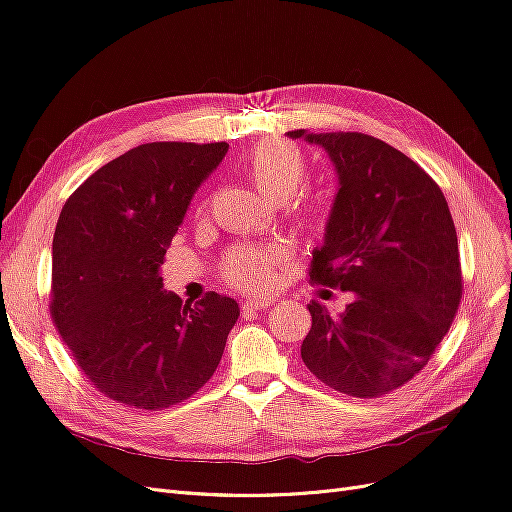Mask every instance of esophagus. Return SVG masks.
<instances>
[{
	"label": "esophagus",
	"mask_w": 512,
	"mask_h": 512,
	"mask_svg": "<svg viewBox=\"0 0 512 512\" xmlns=\"http://www.w3.org/2000/svg\"><path fill=\"white\" fill-rule=\"evenodd\" d=\"M271 305H273L271 299H245L241 303V309L243 312H262V309H267Z\"/></svg>",
	"instance_id": "1"
}]
</instances>
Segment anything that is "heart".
I'll use <instances>...</instances> for the list:
<instances>
[{
  "label": "heart",
  "instance_id": "heart-1",
  "mask_svg": "<svg viewBox=\"0 0 512 512\" xmlns=\"http://www.w3.org/2000/svg\"><path fill=\"white\" fill-rule=\"evenodd\" d=\"M241 168L273 200L292 196L307 179L303 151L284 141L258 143L250 153H245ZM294 215L309 228H322L327 222V207L320 200H307L294 207ZM286 260L288 250L284 245H237L224 256L220 273L226 284L239 290L267 292L277 284V273Z\"/></svg>",
  "mask_w": 512,
  "mask_h": 512
}]
</instances>
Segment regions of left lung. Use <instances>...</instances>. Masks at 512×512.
Returning <instances> with one entry per match:
<instances>
[{
  "instance_id": "obj_1",
  "label": "left lung",
  "mask_w": 512,
  "mask_h": 512,
  "mask_svg": "<svg viewBox=\"0 0 512 512\" xmlns=\"http://www.w3.org/2000/svg\"><path fill=\"white\" fill-rule=\"evenodd\" d=\"M324 147L339 175L309 282L352 292L337 318L312 301L305 367L331 389L374 399L436 354L461 303L453 215L440 185L389 143L361 132H288Z\"/></svg>"
}]
</instances>
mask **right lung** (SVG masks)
<instances>
[{
    "mask_svg": "<svg viewBox=\"0 0 512 512\" xmlns=\"http://www.w3.org/2000/svg\"><path fill=\"white\" fill-rule=\"evenodd\" d=\"M226 143H145L87 177L53 237L51 318L76 365L117 404L164 410L218 369L235 299L181 301L160 267L194 192Z\"/></svg>",
    "mask_w": 512,
    "mask_h": 512,
    "instance_id": "obj_1",
    "label": "right lung"
}]
</instances>
